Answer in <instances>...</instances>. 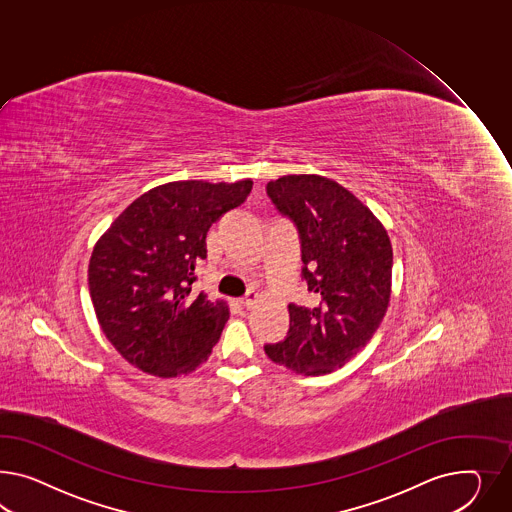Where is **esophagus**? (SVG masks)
Here are the masks:
<instances>
[{"instance_id":"1","label":"esophagus","mask_w":512,"mask_h":512,"mask_svg":"<svg viewBox=\"0 0 512 512\" xmlns=\"http://www.w3.org/2000/svg\"><path fill=\"white\" fill-rule=\"evenodd\" d=\"M259 296H261V294L255 291V289H249V291L246 292V296H244V298H242L240 302H242V305H244V307H253V305H255V302L259 300Z\"/></svg>"}]
</instances>
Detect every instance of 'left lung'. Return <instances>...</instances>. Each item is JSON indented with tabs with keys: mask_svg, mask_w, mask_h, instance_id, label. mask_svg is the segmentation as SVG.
<instances>
[{
	"mask_svg": "<svg viewBox=\"0 0 512 512\" xmlns=\"http://www.w3.org/2000/svg\"><path fill=\"white\" fill-rule=\"evenodd\" d=\"M266 194L302 240V277L311 305L289 304L287 337L264 346L294 373H332L371 341L391 296L393 249L384 225L335 180L287 175Z\"/></svg>",
	"mask_w": 512,
	"mask_h": 512,
	"instance_id": "1",
	"label": "left lung"
}]
</instances>
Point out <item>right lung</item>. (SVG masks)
Returning <instances> with one entry per match:
<instances>
[{
	"label": "right lung",
	"mask_w": 512,
	"mask_h": 512,
	"mask_svg": "<svg viewBox=\"0 0 512 512\" xmlns=\"http://www.w3.org/2000/svg\"><path fill=\"white\" fill-rule=\"evenodd\" d=\"M253 180H177L156 186L119 214L89 261L98 324L128 363L173 378L208 360L229 305L192 291L214 221L246 201Z\"/></svg>",
	"instance_id": "add662e5"
}]
</instances>
